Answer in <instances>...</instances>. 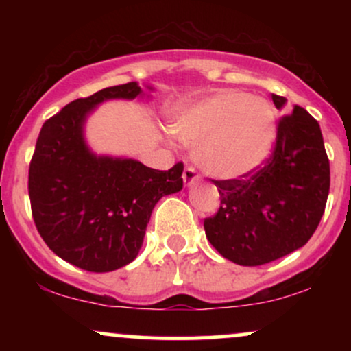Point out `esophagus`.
<instances>
[{
  "instance_id": "obj_1",
  "label": "esophagus",
  "mask_w": 351,
  "mask_h": 351,
  "mask_svg": "<svg viewBox=\"0 0 351 351\" xmlns=\"http://www.w3.org/2000/svg\"><path fill=\"white\" fill-rule=\"evenodd\" d=\"M183 181H184V186H193V184L198 181V173L193 167H186L183 171Z\"/></svg>"
}]
</instances>
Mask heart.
<instances>
[{
	"label": "heart",
	"instance_id": "b5f03b06",
	"mask_svg": "<svg viewBox=\"0 0 351 351\" xmlns=\"http://www.w3.org/2000/svg\"><path fill=\"white\" fill-rule=\"evenodd\" d=\"M173 134L195 148L196 163L219 180L259 170L276 143V112L263 97L223 90L181 108Z\"/></svg>",
	"mask_w": 351,
	"mask_h": 351
}]
</instances>
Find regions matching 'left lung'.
<instances>
[{
    "label": "left lung",
    "instance_id": "left-lung-1",
    "mask_svg": "<svg viewBox=\"0 0 351 351\" xmlns=\"http://www.w3.org/2000/svg\"><path fill=\"white\" fill-rule=\"evenodd\" d=\"M274 106L287 99L272 94ZM221 206L204 219L213 247L239 265H263L307 244L324 216L330 163L320 125L293 106L277 125L276 148L261 170L215 181Z\"/></svg>",
    "mask_w": 351,
    "mask_h": 351
}]
</instances>
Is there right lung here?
I'll return each instance as SVG.
<instances>
[{"label":"right lung","instance_id":"add662e5","mask_svg":"<svg viewBox=\"0 0 351 351\" xmlns=\"http://www.w3.org/2000/svg\"><path fill=\"white\" fill-rule=\"evenodd\" d=\"M142 95L128 82L74 100L44 122L36 142L27 181L36 228L56 256L84 271L130 264L155 204L183 188V163L160 171L88 148L84 125L99 104Z\"/></svg>","mask_w":351,"mask_h":351}]
</instances>
